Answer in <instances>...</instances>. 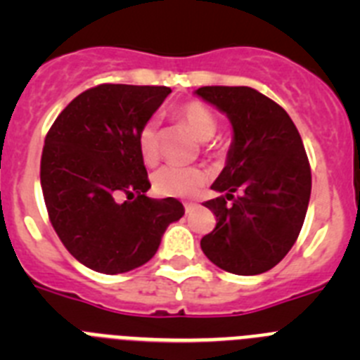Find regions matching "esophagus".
I'll use <instances>...</instances> for the list:
<instances>
[{
  "label": "esophagus",
  "instance_id": "34e87169",
  "mask_svg": "<svg viewBox=\"0 0 360 360\" xmlns=\"http://www.w3.org/2000/svg\"><path fill=\"white\" fill-rule=\"evenodd\" d=\"M196 207H198V205H196V203H193V202L184 203V209H186V212H193Z\"/></svg>",
  "mask_w": 360,
  "mask_h": 360
}]
</instances>
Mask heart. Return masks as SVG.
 <instances>
[{
  "instance_id": "1",
  "label": "heart",
  "mask_w": 360,
  "mask_h": 360,
  "mask_svg": "<svg viewBox=\"0 0 360 360\" xmlns=\"http://www.w3.org/2000/svg\"><path fill=\"white\" fill-rule=\"evenodd\" d=\"M176 117L200 142H209L214 139L219 129L218 117L200 103H187L180 106L176 110ZM139 149L146 164L153 165L158 160V133L155 120H148L139 131ZM205 182L207 174L200 167L164 165L153 174V189L162 196L189 198L200 193Z\"/></svg>"
}]
</instances>
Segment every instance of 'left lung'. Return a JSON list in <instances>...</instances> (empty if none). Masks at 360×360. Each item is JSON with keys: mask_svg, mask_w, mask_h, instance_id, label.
I'll list each match as a JSON object with an SVG mask.
<instances>
[{"mask_svg": "<svg viewBox=\"0 0 360 360\" xmlns=\"http://www.w3.org/2000/svg\"><path fill=\"white\" fill-rule=\"evenodd\" d=\"M195 94L232 124L227 162L211 186L221 196L205 202L216 227L202 250L232 274H263L287 256L307 216L311 173L301 135L287 111L249 86H202Z\"/></svg>", "mask_w": 360, "mask_h": 360, "instance_id": "obj_1", "label": "left lung"}]
</instances>
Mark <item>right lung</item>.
<instances>
[{
  "mask_svg": "<svg viewBox=\"0 0 360 360\" xmlns=\"http://www.w3.org/2000/svg\"><path fill=\"white\" fill-rule=\"evenodd\" d=\"M171 94L167 86L98 84L59 113L44 139L41 187L57 236L79 263L122 274L158 250L184 216L176 198L151 187L139 131Z\"/></svg>",
  "mask_w": 360,
  "mask_h": 360,
  "instance_id": "right-lung-1",
  "label": "right lung"
}]
</instances>
